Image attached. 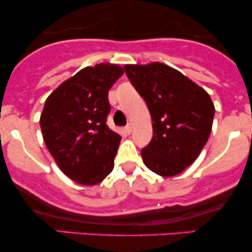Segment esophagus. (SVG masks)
Wrapping results in <instances>:
<instances>
[{
  "label": "esophagus",
  "mask_w": 252,
  "mask_h": 252,
  "mask_svg": "<svg viewBox=\"0 0 252 252\" xmlns=\"http://www.w3.org/2000/svg\"><path fill=\"white\" fill-rule=\"evenodd\" d=\"M131 130H132V124H128V126H126V128H124V131L126 132V134H131Z\"/></svg>",
  "instance_id": "1"
}]
</instances>
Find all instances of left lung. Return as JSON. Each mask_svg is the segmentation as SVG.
Wrapping results in <instances>:
<instances>
[{
    "label": "left lung",
    "mask_w": 252,
    "mask_h": 252,
    "mask_svg": "<svg viewBox=\"0 0 252 252\" xmlns=\"http://www.w3.org/2000/svg\"><path fill=\"white\" fill-rule=\"evenodd\" d=\"M124 68L153 120V138L141 150L143 163L166 178L180 174L198 158L209 140L215 117L210 94L166 63Z\"/></svg>",
    "instance_id": "1"
}]
</instances>
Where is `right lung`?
I'll use <instances>...</instances> for the list:
<instances>
[{
	"instance_id": "right-lung-1",
	"label": "right lung",
	"mask_w": 252,
	"mask_h": 252,
	"mask_svg": "<svg viewBox=\"0 0 252 252\" xmlns=\"http://www.w3.org/2000/svg\"><path fill=\"white\" fill-rule=\"evenodd\" d=\"M124 73L110 63L80 70L47 97L42 137L58 167L74 182L99 184L114 169L121 136L106 126L109 90Z\"/></svg>"
}]
</instances>
